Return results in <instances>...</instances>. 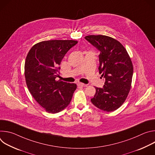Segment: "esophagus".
<instances>
[{
    "label": "esophagus",
    "instance_id": "obj_1",
    "mask_svg": "<svg viewBox=\"0 0 155 155\" xmlns=\"http://www.w3.org/2000/svg\"><path fill=\"white\" fill-rule=\"evenodd\" d=\"M77 86H78V88H81V87H83L84 86H86V84H83L82 83H78Z\"/></svg>",
    "mask_w": 155,
    "mask_h": 155
}]
</instances>
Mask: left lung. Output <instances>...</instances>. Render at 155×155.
Instances as JSON below:
<instances>
[{
  "instance_id": "8db88e82",
  "label": "left lung",
  "mask_w": 155,
  "mask_h": 155,
  "mask_svg": "<svg viewBox=\"0 0 155 155\" xmlns=\"http://www.w3.org/2000/svg\"><path fill=\"white\" fill-rule=\"evenodd\" d=\"M84 38L100 51L99 71L105 79L102 88L95 87L96 94L91 101L104 111H114L124 102L130 90L131 59L122 44L112 37L90 35Z\"/></svg>"
}]
</instances>
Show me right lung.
Segmentation results:
<instances>
[{"mask_svg":"<svg viewBox=\"0 0 155 155\" xmlns=\"http://www.w3.org/2000/svg\"><path fill=\"white\" fill-rule=\"evenodd\" d=\"M78 43L72 40H53L36 43L29 50L25 75L29 92L46 112L56 114L70 104L77 84L56 81L63 58Z\"/></svg>","mask_w":155,"mask_h":155,"instance_id":"right-lung-1","label":"right lung"}]
</instances>
